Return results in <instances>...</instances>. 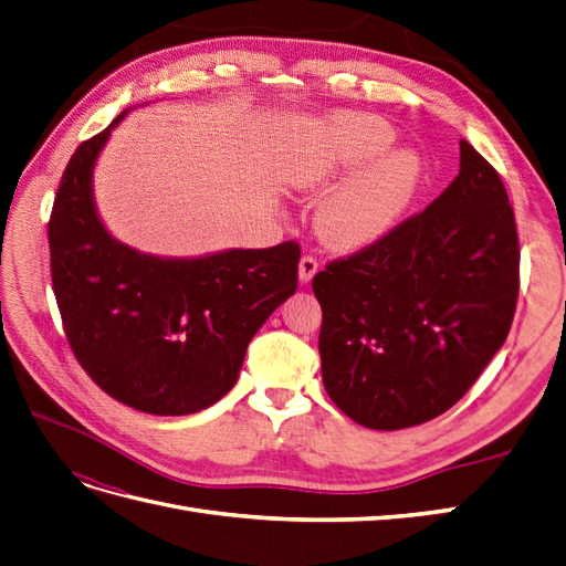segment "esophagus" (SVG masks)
Masks as SVG:
<instances>
[{"label":"esophagus","mask_w":566,"mask_h":566,"mask_svg":"<svg viewBox=\"0 0 566 566\" xmlns=\"http://www.w3.org/2000/svg\"><path fill=\"white\" fill-rule=\"evenodd\" d=\"M316 271H318V262L314 260L312 254H304L300 260V281L310 283L316 276Z\"/></svg>","instance_id":"1"}]
</instances>
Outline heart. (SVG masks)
Listing matches in <instances>:
<instances>
[{
	"mask_svg": "<svg viewBox=\"0 0 566 566\" xmlns=\"http://www.w3.org/2000/svg\"><path fill=\"white\" fill-rule=\"evenodd\" d=\"M394 139L397 132L380 117L361 113L335 115L325 119L293 160V184L302 191H325L382 155ZM418 179L420 160L416 153H387L325 200L316 217L318 235L337 250H354L378 241L406 208Z\"/></svg>",
	"mask_w": 566,
	"mask_h": 566,
	"instance_id": "1",
	"label": "heart"
}]
</instances>
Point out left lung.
Instances as JSON below:
<instances>
[{"mask_svg": "<svg viewBox=\"0 0 566 566\" xmlns=\"http://www.w3.org/2000/svg\"><path fill=\"white\" fill-rule=\"evenodd\" d=\"M321 375L370 430H403L458 403L503 347L520 295L505 186L460 142V172L432 205L314 281Z\"/></svg>", "mask_w": 566, "mask_h": 566, "instance_id": "8db88e82", "label": "left lung"}]
</instances>
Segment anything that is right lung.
Listing matches in <instances>:
<instances>
[{
  "label": "right lung",
  "instance_id": "obj_1",
  "mask_svg": "<svg viewBox=\"0 0 566 566\" xmlns=\"http://www.w3.org/2000/svg\"><path fill=\"white\" fill-rule=\"evenodd\" d=\"M123 115L65 167L49 219L51 283L67 345L101 389L144 413H198L235 385L250 339L295 293L300 243L160 260L115 241L92 169Z\"/></svg>",
  "mask_w": 566,
  "mask_h": 566
}]
</instances>
